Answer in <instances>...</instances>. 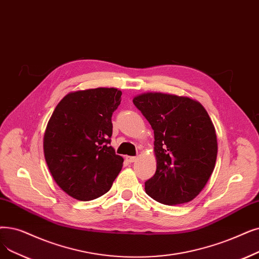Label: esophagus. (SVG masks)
Returning a JSON list of instances; mask_svg holds the SVG:
<instances>
[{
    "mask_svg": "<svg viewBox=\"0 0 259 259\" xmlns=\"http://www.w3.org/2000/svg\"><path fill=\"white\" fill-rule=\"evenodd\" d=\"M126 161L129 163H133L137 161V156H126Z\"/></svg>",
    "mask_w": 259,
    "mask_h": 259,
    "instance_id": "obj_1",
    "label": "esophagus"
}]
</instances>
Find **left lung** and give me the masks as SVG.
<instances>
[{"mask_svg":"<svg viewBox=\"0 0 259 259\" xmlns=\"http://www.w3.org/2000/svg\"><path fill=\"white\" fill-rule=\"evenodd\" d=\"M133 104L154 133L156 170L145 182L146 194L166 205L186 203L206 185L215 168V127L199 102L185 96L148 92Z\"/></svg>","mask_w":259,"mask_h":259,"instance_id":"left-lung-1","label":"left lung"}]
</instances>
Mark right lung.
<instances>
[{
    "label": "right lung",
    "mask_w": 259,
    "mask_h": 259,
    "mask_svg": "<svg viewBox=\"0 0 259 259\" xmlns=\"http://www.w3.org/2000/svg\"><path fill=\"white\" fill-rule=\"evenodd\" d=\"M115 88L71 92L55 108L43 138L49 169L74 199L105 195L121 170L123 159L110 146L112 114L121 102Z\"/></svg>",
    "instance_id": "right-lung-1"
}]
</instances>
